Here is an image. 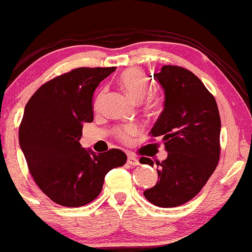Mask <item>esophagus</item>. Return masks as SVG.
<instances>
[{
    "label": "esophagus",
    "instance_id": "1",
    "mask_svg": "<svg viewBox=\"0 0 252 252\" xmlns=\"http://www.w3.org/2000/svg\"><path fill=\"white\" fill-rule=\"evenodd\" d=\"M128 164L130 165V166H137L140 162H139V159H137V158H135L134 156H129L128 157Z\"/></svg>",
    "mask_w": 252,
    "mask_h": 252
}]
</instances>
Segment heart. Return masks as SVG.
<instances>
[{
	"label": "heart",
	"instance_id": "obj_1",
	"mask_svg": "<svg viewBox=\"0 0 252 252\" xmlns=\"http://www.w3.org/2000/svg\"><path fill=\"white\" fill-rule=\"evenodd\" d=\"M120 84L124 92L135 101L142 100V99L148 94L149 90H151V82H149L148 77L145 75V73H143L142 70L136 68L124 70L120 76ZM103 96L104 92H101L100 94L98 95L94 104L95 109H99L101 100H103ZM137 132H139V126H137L136 124H126V126H121V128L118 129L117 134L121 140L128 141L130 140L132 136L137 135Z\"/></svg>",
	"mask_w": 252,
	"mask_h": 252
}]
</instances>
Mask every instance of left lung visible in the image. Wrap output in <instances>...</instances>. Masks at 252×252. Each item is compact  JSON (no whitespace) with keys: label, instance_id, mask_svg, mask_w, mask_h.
Here are the masks:
<instances>
[{"label":"left lung","instance_id":"obj_1","mask_svg":"<svg viewBox=\"0 0 252 252\" xmlns=\"http://www.w3.org/2000/svg\"><path fill=\"white\" fill-rule=\"evenodd\" d=\"M156 79L165 93L164 110L149 134L161 137L167 158L156 162L159 181L143 195L171 208L195 197L218 166L221 121L215 98L190 70L164 65ZM140 162L154 165L146 157Z\"/></svg>","mask_w":252,"mask_h":252}]
</instances>
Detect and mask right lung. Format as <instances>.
Listing matches in <instances>:
<instances>
[{"label":"right lung","mask_w":252,"mask_h":252,"mask_svg":"<svg viewBox=\"0 0 252 252\" xmlns=\"http://www.w3.org/2000/svg\"><path fill=\"white\" fill-rule=\"evenodd\" d=\"M115 70L73 69L41 85L25 106L19 128L21 151L41 191L61 206L92 202L106 173L126 164L121 149L95 154L79 142L82 124L93 121V93Z\"/></svg>","instance_id":"1"}]
</instances>
